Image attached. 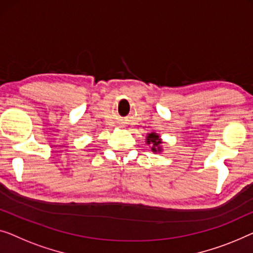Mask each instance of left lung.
I'll list each match as a JSON object with an SVG mask.
<instances>
[{
    "mask_svg": "<svg viewBox=\"0 0 253 253\" xmlns=\"http://www.w3.org/2000/svg\"><path fill=\"white\" fill-rule=\"evenodd\" d=\"M145 143L150 145L152 152H158V154L163 152V141L161 136H159V134L155 133V131L147 134V136H145Z\"/></svg>",
    "mask_w": 253,
    "mask_h": 253,
    "instance_id": "1",
    "label": "left lung"
}]
</instances>
